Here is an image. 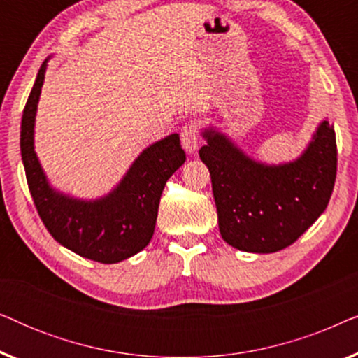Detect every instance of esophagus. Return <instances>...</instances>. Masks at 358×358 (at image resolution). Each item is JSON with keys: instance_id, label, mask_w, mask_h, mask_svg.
Instances as JSON below:
<instances>
[{"instance_id": "obj_1", "label": "esophagus", "mask_w": 358, "mask_h": 358, "mask_svg": "<svg viewBox=\"0 0 358 358\" xmlns=\"http://www.w3.org/2000/svg\"><path fill=\"white\" fill-rule=\"evenodd\" d=\"M180 143H182L184 150L187 151V153H194V151L199 148L200 134L197 125L190 122V124H185L182 127V130H180Z\"/></svg>"}]
</instances>
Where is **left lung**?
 Instances as JSON below:
<instances>
[{
	"mask_svg": "<svg viewBox=\"0 0 358 358\" xmlns=\"http://www.w3.org/2000/svg\"><path fill=\"white\" fill-rule=\"evenodd\" d=\"M200 159L212 176L222 238L246 252H277L296 241L329 203L337 174L334 125L324 120L301 158L266 166L227 136L205 130Z\"/></svg>",
	"mask_w": 358,
	"mask_h": 358,
	"instance_id": "1",
	"label": "left lung"
}]
</instances>
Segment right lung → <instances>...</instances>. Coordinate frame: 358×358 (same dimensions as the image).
I'll use <instances>...</instances> for the list:
<instances>
[{
  "label": "right lung",
  "instance_id": "right-lung-1",
  "mask_svg": "<svg viewBox=\"0 0 358 358\" xmlns=\"http://www.w3.org/2000/svg\"><path fill=\"white\" fill-rule=\"evenodd\" d=\"M42 63L21 122V155L37 213L48 233L78 256L115 264L148 246L155 233L159 199L168 179L185 161L178 134L156 141L141 153L114 192L85 202L48 185L34 151V122L45 76Z\"/></svg>",
  "mask_w": 358,
  "mask_h": 358
}]
</instances>
